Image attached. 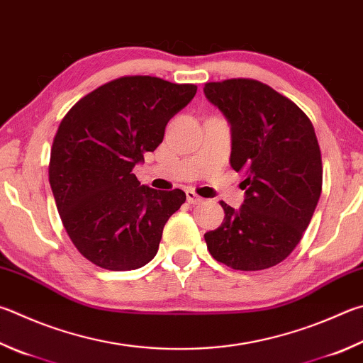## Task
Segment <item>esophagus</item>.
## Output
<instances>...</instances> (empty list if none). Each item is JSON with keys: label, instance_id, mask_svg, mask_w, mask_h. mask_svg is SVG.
I'll use <instances>...</instances> for the list:
<instances>
[{"label": "esophagus", "instance_id": "1", "mask_svg": "<svg viewBox=\"0 0 363 363\" xmlns=\"http://www.w3.org/2000/svg\"><path fill=\"white\" fill-rule=\"evenodd\" d=\"M186 196H187V201L190 204H200L203 201V199L200 195H196L192 189H187L186 190Z\"/></svg>", "mask_w": 363, "mask_h": 363}]
</instances>
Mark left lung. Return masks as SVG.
Wrapping results in <instances>:
<instances>
[{"label": "left lung", "instance_id": "left-lung-1", "mask_svg": "<svg viewBox=\"0 0 363 363\" xmlns=\"http://www.w3.org/2000/svg\"><path fill=\"white\" fill-rule=\"evenodd\" d=\"M203 91L230 125V164L246 190L240 209L220 201L225 217L204 241L233 269L278 265L300 242L322 192L313 123L294 101L252 79L209 82Z\"/></svg>", "mask_w": 363, "mask_h": 363}]
</instances>
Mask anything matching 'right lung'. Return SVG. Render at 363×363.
<instances>
[{
  "instance_id": "right-lung-1",
  "label": "right lung",
  "mask_w": 363,
  "mask_h": 363,
  "mask_svg": "<svg viewBox=\"0 0 363 363\" xmlns=\"http://www.w3.org/2000/svg\"><path fill=\"white\" fill-rule=\"evenodd\" d=\"M195 94L192 84L127 76L84 96L60 122L49 182L72 245L96 267L128 272L155 257L186 194L141 186L133 168Z\"/></svg>"
}]
</instances>
